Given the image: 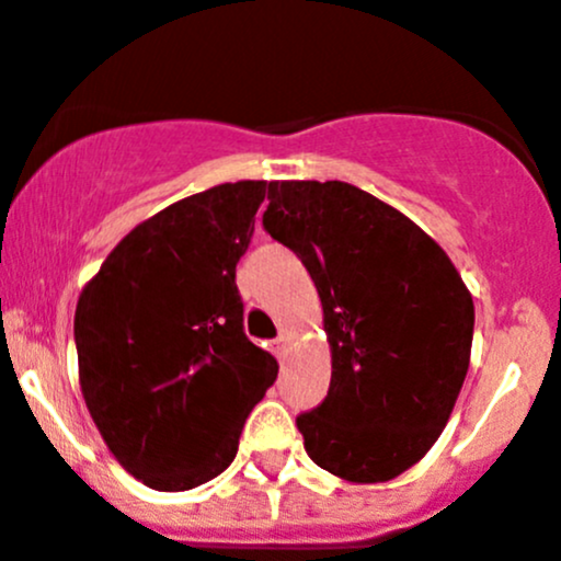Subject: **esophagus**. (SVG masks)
Segmentation results:
<instances>
[{
	"label": "esophagus",
	"mask_w": 561,
	"mask_h": 561,
	"mask_svg": "<svg viewBox=\"0 0 561 561\" xmlns=\"http://www.w3.org/2000/svg\"><path fill=\"white\" fill-rule=\"evenodd\" d=\"M274 351H276V356H285V353L290 351V336H287L285 331H282V334L274 340Z\"/></svg>",
	"instance_id": "esophagus-1"
}]
</instances>
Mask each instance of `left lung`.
Returning a JSON list of instances; mask_svg holds the SVG:
<instances>
[{
    "mask_svg": "<svg viewBox=\"0 0 561 561\" xmlns=\"http://www.w3.org/2000/svg\"><path fill=\"white\" fill-rule=\"evenodd\" d=\"M263 227L323 304L331 383L296 419L304 449L340 480H394L438 442L469 373V287L422 227L351 183L271 181Z\"/></svg>",
    "mask_w": 561,
    "mask_h": 561,
    "instance_id": "8db88e82",
    "label": "left lung"
}]
</instances>
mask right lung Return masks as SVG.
<instances>
[{"label":"right lung","instance_id":"right-lung-1","mask_svg":"<svg viewBox=\"0 0 561 561\" xmlns=\"http://www.w3.org/2000/svg\"><path fill=\"white\" fill-rule=\"evenodd\" d=\"M265 181L221 183L136 225L81 290L73 334L87 411L153 491H192L238 453L279 364L243 334L236 265Z\"/></svg>","mask_w":561,"mask_h":561}]
</instances>
